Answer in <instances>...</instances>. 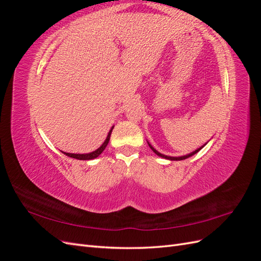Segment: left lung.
Segmentation results:
<instances>
[{
	"instance_id": "obj_1",
	"label": "left lung",
	"mask_w": 261,
	"mask_h": 261,
	"mask_svg": "<svg viewBox=\"0 0 261 261\" xmlns=\"http://www.w3.org/2000/svg\"><path fill=\"white\" fill-rule=\"evenodd\" d=\"M149 147L150 148H151V150H152V151L155 153V154H158V155H159V156H162V158H164V159H169V160H185V159H187V158H189V156H192V155H194L195 153H197V152H198L199 151V150L202 148H199V149H197V150H195V151L194 152H192V153H189V154H186V155H183V156H169V155H164V154H162V153H160L159 151H156V150L151 146V145H150L149 144Z\"/></svg>"
}]
</instances>
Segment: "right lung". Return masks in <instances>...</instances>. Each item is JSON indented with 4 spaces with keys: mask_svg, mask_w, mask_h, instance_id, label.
Masks as SVG:
<instances>
[{
    "mask_svg": "<svg viewBox=\"0 0 261 261\" xmlns=\"http://www.w3.org/2000/svg\"><path fill=\"white\" fill-rule=\"evenodd\" d=\"M112 129H113V127L111 128V130L109 132V134H108V137H107V139H106L105 143L102 144V146H101L100 148H98V149L96 150V151L90 152V153H85V154L67 153V152H64V154H66V155H68V156H70V158H74V159H78V160H92V159H94V158L99 156V155L102 153V151H103V150L106 149V147L108 146V144H109V140H110V136H111V133H112Z\"/></svg>",
    "mask_w": 261,
    "mask_h": 261,
    "instance_id": "1",
    "label": "right lung"
}]
</instances>
